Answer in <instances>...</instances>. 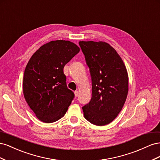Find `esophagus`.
Segmentation results:
<instances>
[{
	"instance_id": "1",
	"label": "esophagus",
	"mask_w": 160,
	"mask_h": 160,
	"mask_svg": "<svg viewBox=\"0 0 160 160\" xmlns=\"http://www.w3.org/2000/svg\"><path fill=\"white\" fill-rule=\"evenodd\" d=\"M79 91H75V95L76 98H77V97H79Z\"/></svg>"
}]
</instances>
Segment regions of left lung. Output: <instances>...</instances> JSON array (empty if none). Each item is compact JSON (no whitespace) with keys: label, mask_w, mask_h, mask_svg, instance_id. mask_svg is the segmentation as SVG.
<instances>
[{"label":"left lung","mask_w":160,"mask_h":160,"mask_svg":"<svg viewBox=\"0 0 160 160\" xmlns=\"http://www.w3.org/2000/svg\"><path fill=\"white\" fill-rule=\"evenodd\" d=\"M89 67L92 98L83 109L85 118L99 126L109 124L122 109L128 93L127 69L118 53L108 43L79 42Z\"/></svg>","instance_id":"1"}]
</instances>
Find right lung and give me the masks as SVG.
Segmentation results:
<instances>
[{
	"instance_id": "1",
	"label": "right lung",
	"mask_w": 160,
	"mask_h": 160,
	"mask_svg": "<svg viewBox=\"0 0 160 160\" xmlns=\"http://www.w3.org/2000/svg\"><path fill=\"white\" fill-rule=\"evenodd\" d=\"M69 41H52L41 46L28 62L23 93L37 118L52 123L65 115L75 94L67 88L63 68L79 52Z\"/></svg>"
}]
</instances>
